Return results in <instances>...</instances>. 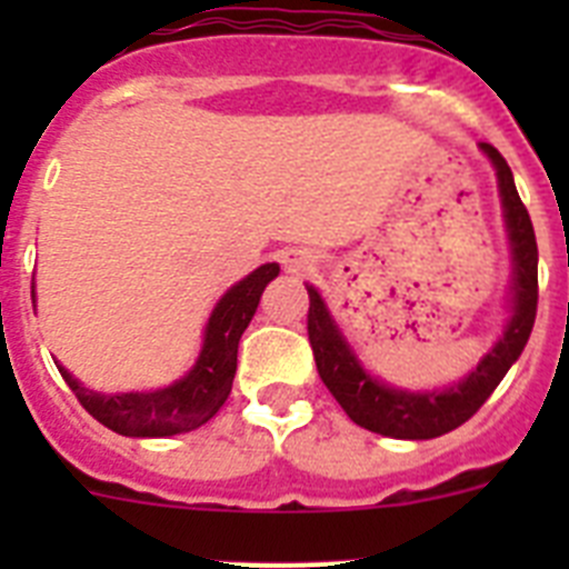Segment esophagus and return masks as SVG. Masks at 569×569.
<instances>
[{"label": "esophagus", "mask_w": 569, "mask_h": 569, "mask_svg": "<svg viewBox=\"0 0 569 569\" xmlns=\"http://www.w3.org/2000/svg\"><path fill=\"white\" fill-rule=\"evenodd\" d=\"M281 264H284V270L288 273H308L310 268H313V256L308 253V250H284V256H281Z\"/></svg>", "instance_id": "1"}]
</instances>
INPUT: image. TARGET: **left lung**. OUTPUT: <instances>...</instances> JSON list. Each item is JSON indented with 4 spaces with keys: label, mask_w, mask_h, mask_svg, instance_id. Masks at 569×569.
<instances>
[{
    "label": "left lung",
    "mask_w": 569,
    "mask_h": 569,
    "mask_svg": "<svg viewBox=\"0 0 569 569\" xmlns=\"http://www.w3.org/2000/svg\"><path fill=\"white\" fill-rule=\"evenodd\" d=\"M481 153L490 159L496 179H499L501 210H505L507 244H510L512 281H510V319L501 330L499 341L481 356L465 379L441 390H405L376 379L359 361L350 341L336 325L328 301L321 299L313 284H305L310 296L308 336L313 347L316 367L321 381L328 385L333 399L339 401L350 419L370 433L387 439H436L465 425L505 379L507 370L525 350L530 339L536 305H539V248L527 208L521 204L519 190L512 182V170L505 156L492 144L481 142Z\"/></svg>",
    "instance_id": "obj_1"
}]
</instances>
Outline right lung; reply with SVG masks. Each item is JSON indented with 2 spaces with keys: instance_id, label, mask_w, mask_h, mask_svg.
<instances>
[{
  "instance_id": "add662e5",
  "label": "right lung",
  "mask_w": 569,
  "mask_h": 569,
  "mask_svg": "<svg viewBox=\"0 0 569 569\" xmlns=\"http://www.w3.org/2000/svg\"><path fill=\"white\" fill-rule=\"evenodd\" d=\"M276 276H279V264L268 261L241 281H236L233 288L216 301L213 313L204 325L199 359L173 385L144 390V393L139 390L136 393H99V390L84 387L68 367L57 361L59 373L82 401L84 410L104 427H110L113 433L133 436V439H164V436L196 430L213 419L219 407L228 401L236 376L239 339L248 330L268 281H273Z\"/></svg>"
}]
</instances>
